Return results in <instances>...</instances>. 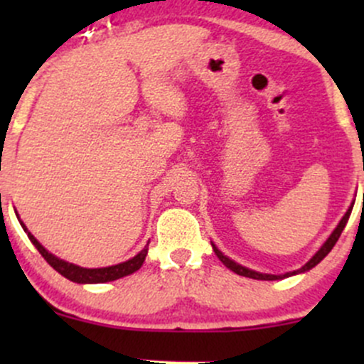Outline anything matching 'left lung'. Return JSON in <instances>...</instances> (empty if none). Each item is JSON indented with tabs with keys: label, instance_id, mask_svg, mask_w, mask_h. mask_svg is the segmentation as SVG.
<instances>
[{
	"label": "left lung",
	"instance_id": "obj_1",
	"mask_svg": "<svg viewBox=\"0 0 364 364\" xmlns=\"http://www.w3.org/2000/svg\"><path fill=\"white\" fill-rule=\"evenodd\" d=\"M350 210H353V207H350L349 210L346 212V215L342 217V220H341V223H339V225H337V228H336V231H333L332 235H330L328 240L325 241L323 246H321V248L318 250V252H316L315 257H313L311 260L306 263V265L301 267V269H299V270H294V272H289V274H284V275H269V274H258V272H255V270H250V269H246V267L240 265V263H236V262L229 260V258L225 257V255L220 253L219 250H217L214 245H212V246H214V252H215V255H217V258H219V260L223 262L224 265L228 267V269H231L232 272H235V274H237V275H245V277H250V279H258V281H277V279L289 277V275H294V274H299V272H306V270L313 269V267H315L316 263H320L321 260H323V258L327 257V255H328L330 250L333 248V245L337 243V240H339V237H341L342 231H344L346 224H348V220H349Z\"/></svg>",
	"mask_w": 364,
	"mask_h": 364
}]
</instances>
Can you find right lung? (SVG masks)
I'll return each instance as SVG.
<instances>
[{"label": "right lung", "instance_id": "obj_1", "mask_svg": "<svg viewBox=\"0 0 364 364\" xmlns=\"http://www.w3.org/2000/svg\"><path fill=\"white\" fill-rule=\"evenodd\" d=\"M25 231H27V229H25ZM27 235H28V240L34 243L36 248L39 250V253L43 255L44 260L48 262L56 272H60L63 277L70 279V281L78 282V284L109 282V281H116V279L124 277V275L136 272V270L141 267V263L145 262V257H147V252H149V245H147L139 255H136V257H133L132 260L128 262L118 263V265H112V267H104V269H82V267L73 265V263H68L65 260H60V258H56L54 255L49 253L48 250H44V246L41 245L39 241L31 235V232L27 231Z\"/></svg>", "mask_w": 364, "mask_h": 364}]
</instances>
